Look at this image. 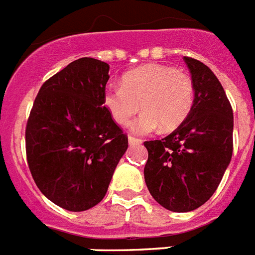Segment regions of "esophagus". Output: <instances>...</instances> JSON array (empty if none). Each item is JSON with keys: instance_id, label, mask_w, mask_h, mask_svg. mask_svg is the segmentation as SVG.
I'll list each match as a JSON object with an SVG mask.
<instances>
[{"instance_id": "obj_1", "label": "esophagus", "mask_w": 255, "mask_h": 255, "mask_svg": "<svg viewBox=\"0 0 255 255\" xmlns=\"http://www.w3.org/2000/svg\"><path fill=\"white\" fill-rule=\"evenodd\" d=\"M128 142H129V145L131 146H134V145H140L142 141L140 140V138H136V137H132V136H129V137H128Z\"/></svg>"}]
</instances>
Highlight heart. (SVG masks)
<instances>
[{"label":"heart","mask_w":255,"mask_h":255,"mask_svg":"<svg viewBox=\"0 0 255 255\" xmlns=\"http://www.w3.org/2000/svg\"><path fill=\"white\" fill-rule=\"evenodd\" d=\"M103 103L114 121L128 126L140 106L144 113L132 123L136 134L171 131L181 126L194 105V84L187 73L161 64L129 70L121 85L109 86Z\"/></svg>","instance_id":"1"}]
</instances>
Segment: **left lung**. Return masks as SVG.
Wrapping results in <instances>:
<instances>
[{
  "label": "left lung",
  "mask_w": 255,
  "mask_h": 255,
  "mask_svg": "<svg viewBox=\"0 0 255 255\" xmlns=\"http://www.w3.org/2000/svg\"><path fill=\"white\" fill-rule=\"evenodd\" d=\"M183 60L194 84L191 111L169 136L144 142L146 187L173 212H190L210 199L233 152V111L220 81L198 60Z\"/></svg>",
  "instance_id": "1"
}]
</instances>
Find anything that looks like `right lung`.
I'll return each instance as SVG.
<instances>
[{"label":"right lung","mask_w":255,"mask_h":255,"mask_svg":"<svg viewBox=\"0 0 255 255\" xmlns=\"http://www.w3.org/2000/svg\"><path fill=\"white\" fill-rule=\"evenodd\" d=\"M109 64L82 57L45 81L26 128L27 162L43 195L72 212L105 198L128 138L103 103Z\"/></svg>","instance_id":"obj_1"}]
</instances>
